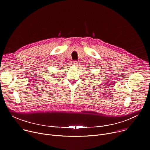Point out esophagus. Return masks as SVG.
<instances>
[{
    "mask_svg": "<svg viewBox=\"0 0 150 150\" xmlns=\"http://www.w3.org/2000/svg\"><path fill=\"white\" fill-rule=\"evenodd\" d=\"M77 63H78L77 60H74V62H72V64H74V65H77Z\"/></svg>",
    "mask_w": 150,
    "mask_h": 150,
    "instance_id": "1",
    "label": "esophagus"
}]
</instances>
